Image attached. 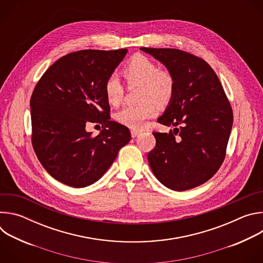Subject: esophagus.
I'll list each match as a JSON object with an SVG mask.
<instances>
[{
    "mask_svg": "<svg viewBox=\"0 0 263 263\" xmlns=\"http://www.w3.org/2000/svg\"><path fill=\"white\" fill-rule=\"evenodd\" d=\"M138 134H139L138 130H131V136L132 137H136Z\"/></svg>",
    "mask_w": 263,
    "mask_h": 263,
    "instance_id": "obj_1",
    "label": "esophagus"
}]
</instances>
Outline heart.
<instances>
[{
  "label": "heart",
  "instance_id": "1",
  "mask_svg": "<svg viewBox=\"0 0 263 263\" xmlns=\"http://www.w3.org/2000/svg\"><path fill=\"white\" fill-rule=\"evenodd\" d=\"M122 76L128 86L139 84L140 100L138 105H129L123 108L117 116L118 121L135 130L143 127L144 122L157 115V105L168 104L176 92L174 73L158 64L151 58L141 54L132 56L122 68ZM104 95L111 106H119L125 96V87L116 77H109L104 83Z\"/></svg>",
  "mask_w": 263,
  "mask_h": 263
}]
</instances>
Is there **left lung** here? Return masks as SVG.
Segmentation results:
<instances>
[{
  "instance_id": "8db88e82",
  "label": "left lung",
  "mask_w": 263,
  "mask_h": 263,
  "mask_svg": "<svg viewBox=\"0 0 263 263\" xmlns=\"http://www.w3.org/2000/svg\"><path fill=\"white\" fill-rule=\"evenodd\" d=\"M140 50L162 62L176 79L174 98L158 119L176 128L153 133L156 145L147 153L148 164L168 189H195L211 179L226 157L232 107L216 73L202 58L178 49Z\"/></svg>"
}]
</instances>
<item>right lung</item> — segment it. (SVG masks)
Returning <instances> with one entry per match:
<instances>
[{
  "label": "right lung",
  "mask_w": 263,
  "mask_h": 263,
  "mask_svg": "<svg viewBox=\"0 0 263 263\" xmlns=\"http://www.w3.org/2000/svg\"><path fill=\"white\" fill-rule=\"evenodd\" d=\"M127 49L82 50L53 63L31 96V141L34 152L57 181L85 187L98 181L131 139L126 126L110 121L104 83ZM102 125L97 137L88 123ZM98 126V125H97Z\"/></svg>",
  "instance_id": "obj_1"
}]
</instances>
